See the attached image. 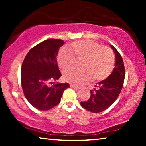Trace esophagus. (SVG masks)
I'll list each match as a JSON object with an SVG mask.
<instances>
[{
	"mask_svg": "<svg viewBox=\"0 0 146 146\" xmlns=\"http://www.w3.org/2000/svg\"><path fill=\"white\" fill-rule=\"evenodd\" d=\"M70 86H71V88H75V89H80V87L76 86V85H75V84H70Z\"/></svg>",
	"mask_w": 146,
	"mask_h": 146,
	"instance_id": "34e87169",
	"label": "esophagus"
}]
</instances>
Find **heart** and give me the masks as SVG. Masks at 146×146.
<instances>
[{
    "instance_id": "obj_1",
    "label": "heart",
    "mask_w": 146,
    "mask_h": 146,
    "mask_svg": "<svg viewBox=\"0 0 146 146\" xmlns=\"http://www.w3.org/2000/svg\"><path fill=\"white\" fill-rule=\"evenodd\" d=\"M73 53L66 48H62L57 57L60 68L66 71L73 65L74 56L83 58L81 69L68 70L64 73L66 82L74 84H82L88 82L93 78L95 81L107 78L113 71L115 58L113 51L106 46L89 40L74 42L71 44Z\"/></svg>"
}]
</instances>
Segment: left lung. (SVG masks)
I'll list each match as a JSON object with an SVG mask.
<instances>
[{"instance_id": "left-lung-1", "label": "left lung", "mask_w": 146, "mask_h": 146, "mask_svg": "<svg viewBox=\"0 0 146 146\" xmlns=\"http://www.w3.org/2000/svg\"><path fill=\"white\" fill-rule=\"evenodd\" d=\"M110 47L115 55V68L109 76L100 82L90 90V97L86 102L80 103L84 108L98 113L110 106L119 95L125 78V68L121 55L113 45Z\"/></svg>"}]
</instances>
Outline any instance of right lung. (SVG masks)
<instances>
[{
    "mask_svg": "<svg viewBox=\"0 0 146 146\" xmlns=\"http://www.w3.org/2000/svg\"><path fill=\"white\" fill-rule=\"evenodd\" d=\"M64 42L48 39L31 48L25 56L21 68V84L24 95L33 107L40 110H48L60 102L68 83L53 81L61 77L57 64L60 48Z\"/></svg>",
    "mask_w": 146,
    "mask_h": 146,
    "instance_id": "obj_1",
    "label": "right lung"
}]
</instances>
